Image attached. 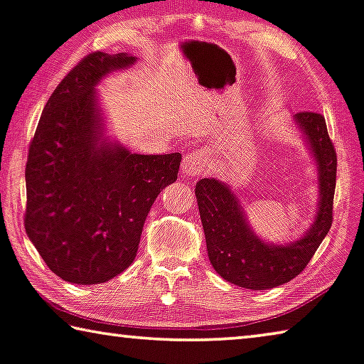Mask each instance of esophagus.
<instances>
[{
	"label": "esophagus",
	"mask_w": 364,
	"mask_h": 364,
	"mask_svg": "<svg viewBox=\"0 0 364 364\" xmlns=\"http://www.w3.org/2000/svg\"><path fill=\"white\" fill-rule=\"evenodd\" d=\"M210 164L209 154L203 149H196L183 159V165H181V171L186 176H199L208 170V166Z\"/></svg>",
	"instance_id": "esophagus-1"
}]
</instances>
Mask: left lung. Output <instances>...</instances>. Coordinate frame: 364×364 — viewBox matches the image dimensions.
Returning a JSON list of instances; mask_svg holds the SVG:
<instances>
[{
    "mask_svg": "<svg viewBox=\"0 0 364 364\" xmlns=\"http://www.w3.org/2000/svg\"><path fill=\"white\" fill-rule=\"evenodd\" d=\"M297 127L317 166L318 203L316 219L297 240L278 245L264 242L248 225L240 200L229 184L204 178L196 184V199L204 227L210 264L229 283L262 291L289 283L307 267L332 227L337 154L322 114H294Z\"/></svg>",
    "mask_w": 364,
    "mask_h": 364,
    "instance_id": "left-lung-1",
    "label": "left lung"
}]
</instances>
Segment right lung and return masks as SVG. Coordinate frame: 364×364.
Listing matches in <instances>:
<instances>
[{
  "label": "right lung",
  "instance_id": "right-lung-1",
  "mask_svg": "<svg viewBox=\"0 0 364 364\" xmlns=\"http://www.w3.org/2000/svg\"><path fill=\"white\" fill-rule=\"evenodd\" d=\"M135 62L130 53L85 57L48 97L31 142L26 232L68 283H106L129 268L151 204L178 178V151L132 154L106 135L96 86Z\"/></svg>",
  "mask_w": 364,
  "mask_h": 364
}]
</instances>
